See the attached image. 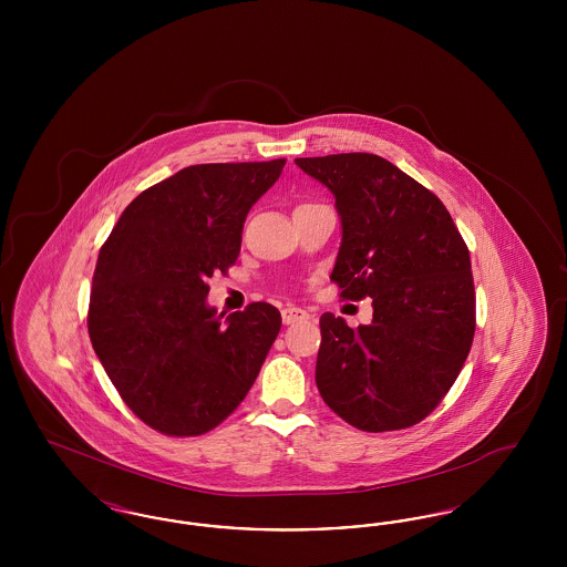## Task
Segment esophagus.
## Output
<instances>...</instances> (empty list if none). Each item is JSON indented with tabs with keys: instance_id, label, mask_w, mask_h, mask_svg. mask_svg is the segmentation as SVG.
<instances>
[{
	"instance_id": "1",
	"label": "esophagus",
	"mask_w": 567,
	"mask_h": 567,
	"mask_svg": "<svg viewBox=\"0 0 567 567\" xmlns=\"http://www.w3.org/2000/svg\"><path fill=\"white\" fill-rule=\"evenodd\" d=\"M308 317H310V315H308L306 310L296 308V306H287V308H282V323L285 324L299 323V321H306Z\"/></svg>"
}]
</instances>
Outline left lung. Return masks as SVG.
Here are the masks:
<instances>
[{
    "instance_id": "left-lung-1",
    "label": "left lung",
    "mask_w": 567,
    "mask_h": 567,
    "mask_svg": "<svg viewBox=\"0 0 567 567\" xmlns=\"http://www.w3.org/2000/svg\"><path fill=\"white\" fill-rule=\"evenodd\" d=\"M296 163L336 195L342 246L331 282L342 299L374 306L372 323L357 329L321 317V398L361 432L412 427L444 400L472 349L467 244L435 193L378 155Z\"/></svg>"
}]
</instances>
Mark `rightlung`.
<instances>
[{"label": "right lung", "instance_id": "1", "mask_svg": "<svg viewBox=\"0 0 567 567\" xmlns=\"http://www.w3.org/2000/svg\"><path fill=\"white\" fill-rule=\"evenodd\" d=\"M287 159L189 165L142 190L102 244L89 338L121 400L151 430H215L246 398L280 331L252 301L223 319L208 278L236 264L250 206Z\"/></svg>", "mask_w": 567, "mask_h": 567}]
</instances>
